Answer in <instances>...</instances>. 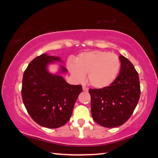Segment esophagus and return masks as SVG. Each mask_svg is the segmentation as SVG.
<instances>
[{
    "instance_id": "1",
    "label": "esophagus",
    "mask_w": 158,
    "mask_h": 158,
    "mask_svg": "<svg viewBox=\"0 0 158 158\" xmlns=\"http://www.w3.org/2000/svg\"><path fill=\"white\" fill-rule=\"evenodd\" d=\"M83 90H84V91H88V88L87 87H85V86H83Z\"/></svg>"
}]
</instances>
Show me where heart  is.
<instances>
[{
	"instance_id": "obj_1",
	"label": "heart",
	"mask_w": 158,
	"mask_h": 158,
	"mask_svg": "<svg viewBox=\"0 0 158 158\" xmlns=\"http://www.w3.org/2000/svg\"><path fill=\"white\" fill-rule=\"evenodd\" d=\"M67 65L77 81H84L88 74L90 85L101 88L115 81L120 69V60L115 54L96 50L80 54L75 62L70 59Z\"/></svg>"
}]
</instances>
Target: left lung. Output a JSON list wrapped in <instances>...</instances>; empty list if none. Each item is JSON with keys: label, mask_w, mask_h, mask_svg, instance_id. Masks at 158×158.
<instances>
[{"label": "left lung", "mask_w": 158, "mask_h": 158, "mask_svg": "<svg viewBox=\"0 0 158 158\" xmlns=\"http://www.w3.org/2000/svg\"><path fill=\"white\" fill-rule=\"evenodd\" d=\"M119 74L109 86L90 88L92 117L101 126L111 128L124 124L133 114L140 96L138 73L129 60L120 55Z\"/></svg>", "instance_id": "8db88e82"}]
</instances>
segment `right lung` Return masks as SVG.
I'll return each instance as SVG.
<instances>
[{
    "instance_id": "1",
    "label": "right lung",
    "mask_w": 158,
    "mask_h": 158,
    "mask_svg": "<svg viewBox=\"0 0 158 158\" xmlns=\"http://www.w3.org/2000/svg\"><path fill=\"white\" fill-rule=\"evenodd\" d=\"M61 61L43 54L29 64L23 75L21 96L27 112L34 122L47 128H58L68 122L79 94L80 85H70L60 75L47 70V64ZM67 69L61 67V72Z\"/></svg>"
}]
</instances>
